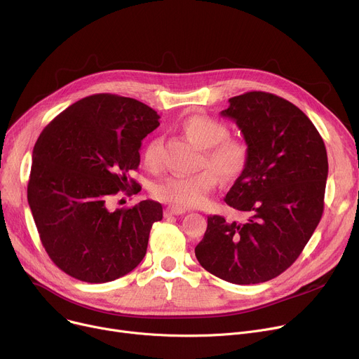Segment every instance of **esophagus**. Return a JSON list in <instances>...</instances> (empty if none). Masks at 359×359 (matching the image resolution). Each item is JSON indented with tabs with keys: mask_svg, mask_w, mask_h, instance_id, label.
Masks as SVG:
<instances>
[{
	"mask_svg": "<svg viewBox=\"0 0 359 359\" xmlns=\"http://www.w3.org/2000/svg\"><path fill=\"white\" fill-rule=\"evenodd\" d=\"M185 214V208L177 207V205H170L164 210V217H172V215H181Z\"/></svg>",
	"mask_w": 359,
	"mask_h": 359,
	"instance_id": "esophagus-1",
	"label": "esophagus"
}]
</instances>
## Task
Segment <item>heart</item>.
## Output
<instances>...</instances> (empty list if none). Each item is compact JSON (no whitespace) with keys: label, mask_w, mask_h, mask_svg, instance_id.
I'll return each mask as SVG.
<instances>
[{"label":"heart","mask_w":359,"mask_h":359,"mask_svg":"<svg viewBox=\"0 0 359 359\" xmlns=\"http://www.w3.org/2000/svg\"><path fill=\"white\" fill-rule=\"evenodd\" d=\"M182 131L196 145L203 148L201 167H210L192 175L168 177L152 188V195L159 201L177 207H203L210 195L224 181L240 177L248 164V147L240 138L226 137V127L207 115H191L182 123ZM142 161L148 170L161 167V141L152 138L147 142Z\"/></svg>","instance_id":"obj_1"}]
</instances>
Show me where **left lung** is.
<instances>
[{
	"mask_svg": "<svg viewBox=\"0 0 359 359\" xmlns=\"http://www.w3.org/2000/svg\"><path fill=\"white\" fill-rule=\"evenodd\" d=\"M221 115L233 119L248 147V164L225 196L243 219L208 217L195 257L224 281L259 284L290 268L320 224L327 149L298 107L269 93L232 97Z\"/></svg>",
	"mask_w": 359,
	"mask_h": 359,
	"instance_id": "8db88e82",
	"label": "left lung"
}]
</instances>
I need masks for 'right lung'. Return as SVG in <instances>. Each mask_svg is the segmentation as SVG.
Segmentation results:
<instances>
[{
  "mask_svg": "<svg viewBox=\"0 0 359 359\" xmlns=\"http://www.w3.org/2000/svg\"><path fill=\"white\" fill-rule=\"evenodd\" d=\"M158 118L134 98L95 94L64 109L36 140L28 204L48 257L69 276L109 283L145 257L163 205L145 200L111 211L108 200L141 189L127 174L138 168L141 141Z\"/></svg>",
  "mask_w": 359,
  "mask_h": 359,
  "instance_id": "obj_1",
  "label": "right lung"
}]
</instances>
